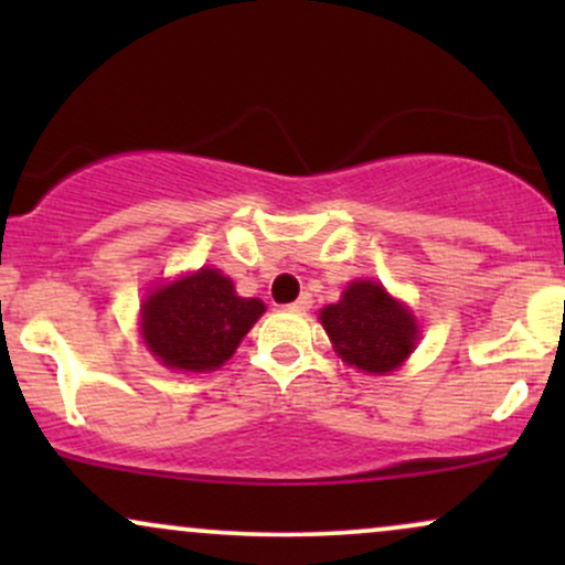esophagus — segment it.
Instances as JSON below:
<instances>
[{
  "label": "esophagus",
  "instance_id": "obj_1",
  "mask_svg": "<svg viewBox=\"0 0 565 565\" xmlns=\"http://www.w3.org/2000/svg\"><path fill=\"white\" fill-rule=\"evenodd\" d=\"M310 305H313V300H310V295H302L300 300H295L289 305V310H297V313H302V310H308Z\"/></svg>",
  "mask_w": 565,
  "mask_h": 565
}]
</instances>
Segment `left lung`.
Masks as SVG:
<instances>
[{"label":"left lung","mask_w":565,"mask_h":565,"mask_svg":"<svg viewBox=\"0 0 565 565\" xmlns=\"http://www.w3.org/2000/svg\"><path fill=\"white\" fill-rule=\"evenodd\" d=\"M321 323L340 359L372 374L393 372L417 342L414 316L374 281L350 284L321 310Z\"/></svg>","instance_id":"8db88e82"}]
</instances>
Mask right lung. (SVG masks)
Masks as SVG:
<instances>
[{"mask_svg":"<svg viewBox=\"0 0 565 565\" xmlns=\"http://www.w3.org/2000/svg\"><path fill=\"white\" fill-rule=\"evenodd\" d=\"M263 310L255 297H238L220 270L201 268L142 302V337L164 366L212 372L236 353Z\"/></svg>","mask_w":565,"mask_h":565,"instance_id":"add662e5","label":"right lung"}]
</instances>
